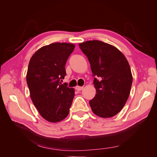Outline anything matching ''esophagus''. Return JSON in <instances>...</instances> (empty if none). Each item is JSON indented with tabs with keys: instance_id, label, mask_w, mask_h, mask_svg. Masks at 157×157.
I'll use <instances>...</instances> for the list:
<instances>
[{
	"instance_id": "esophagus-1",
	"label": "esophagus",
	"mask_w": 157,
	"mask_h": 157,
	"mask_svg": "<svg viewBox=\"0 0 157 157\" xmlns=\"http://www.w3.org/2000/svg\"><path fill=\"white\" fill-rule=\"evenodd\" d=\"M75 89L77 90V91H80V90H82L83 89V87H82V86H76Z\"/></svg>"
}]
</instances>
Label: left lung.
Returning <instances> with one entry per match:
<instances>
[{"instance_id": "obj_1", "label": "left lung", "mask_w": 157, "mask_h": 157, "mask_svg": "<svg viewBox=\"0 0 157 157\" xmlns=\"http://www.w3.org/2000/svg\"><path fill=\"white\" fill-rule=\"evenodd\" d=\"M79 46L96 77V96L89 101L92 110L100 117H113L122 110L129 97L133 80L130 65L119 50L105 42L88 40Z\"/></svg>"}]
</instances>
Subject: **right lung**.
I'll return each instance as SVG.
<instances>
[{
    "instance_id": "add662e5",
    "label": "right lung",
    "mask_w": 157,
    "mask_h": 157,
    "mask_svg": "<svg viewBox=\"0 0 157 157\" xmlns=\"http://www.w3.org/2000/svg\"><path fill=\"white\" fill-rule=\"evenodd\" d=\"M75 47L73 44L55 42L42 46L29 61L26 80L31 100L48 122L61 121L69 115L75 90L60 80L66 75L65 66Z\"/></svg>"
}]
</instances>
